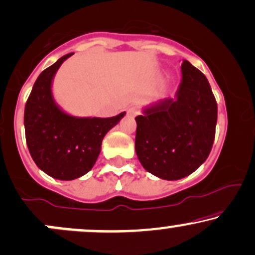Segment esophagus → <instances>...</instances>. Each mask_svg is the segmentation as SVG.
<instances>
[{"label": "esophagus", "mask_w": 255, "mask_h": 255, "mask_svg": "<svg viewBox=\"0 0 255 255\" xmlns=\"http://www.w3.org/2000/svg\"><path fill=\"white\" fill-rule=\"evenodd\" d=\"M128 116H136V115H138V109H137V107H134V106L130 107V109H128Z\"/></svg>", "instance_id": "34e87169"}]
</instances>
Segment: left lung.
Instances as JSON below:
<instances>
[{"instance_id":"left-lung-1","label":"left lung","mask_w":255,"mask_h":255,"mask_svg":"<svg viewBox=\"0 0 255 255\" xmlns=\"http://www.w3.org/2000/svg\"><path fill=\"white\" fill-rule=\"evenodd\" d=\"M174 98L142 110L137 116L134 149L146 172L179 180L198 169L210 154L217 123V104L209 81L188 61L181 64Z\"/></svg>"}]
</instances>
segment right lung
I'll return each instance as SVG.
<instances>
[{"instance_id": "add662e5", "label": "right lung", "mask_w": 255, "mask_h": 255, "mask_svg": "<svg viewBox=\"0 0 255 255\" xmlns=\"http://www.w3.org/2000/svg\"><path fill=\"white\" fill-rule=\"evenodd\" d=\"M74 53L61 57L38 76L25 106L26 143L38 168L58 180H74L93 168L101 142L125 112L111 118L74 117L56 104L52 81L62 63Z\"/></svg>"}]
</instances>
